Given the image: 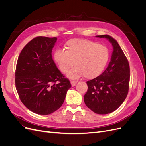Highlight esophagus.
<instances>
[{
	"instance_id": "34e87169",
	"label": "esophagus",
	"mask_w": 146,
	"mask_h": 146,
	"mask_svg": "<svg viewBox=\"0 0 146 146\" xmlns=\"http://www.w3.org/2000/svg\"><path fill=\"white\" fill-rule=\"evenodd\" d=\"M70 83H71V85H72V86H76V84H77V82L76 81H70Z\"/></svg>"
}]
</instances>
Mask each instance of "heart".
I'll return each instance as SVG.
<instances>
[{"instance_id":"obj_1","label":"heart","mask_w":146,"mask_h":146,"mask_svg":"<svg viewBox=\"0 0 146 146\" xmlns=\"http://www.w3.org/2000/svg\"><path fill=\"white\" fill-rule=\"evenodd\" d=\"M66 50L56 49L54 54L55 63L63 73L69 72V77L77 79L84 76L93 79L102 73L107 65L110 54L107 47L85 39H70L65 45Z\"/></svg>"}]
</instances>
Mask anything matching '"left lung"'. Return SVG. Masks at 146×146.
Returning a JSON list of instances; mask_svg holds the SVG:
<instances>
[{"instance_id": "8db88e82", "label": "left lung", "mask_w": 146, "mask_h": 146, "mask_svg": "<svg viewBox=\"0 0 146 146\" xmlns=\"http://www.w3.org/2000/svg\"><path fill=\"white\" fill-rule=\"evenodd\" d=\"M105 38L112 44L111 61L99 76L88 81L84 101L92 111L99 114L112 113L125 100L129 90L130 66L120 46L108 35L96 36Z\"/></svg>"}]
</instances>
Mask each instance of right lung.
I'll return each instance as SVG.
<instances>
[{
  "label": "right lung",
  "mask_w": 146,
  "mask_h": 146,
  "mask_svg": "<svg viewBox=\"0 0 146 146\" xmlns=\"http://www.w3.org/2000/svg\"><path fill=\"white\" fill-rule=\"evenodd\" d=\"M57 38L38 36L22 50L17 59L15 85L23 104L31 111L47 115L59 109L71 87L52 59Z\"/></svg>",
  "instance_id": "1"
}]
</instances>
